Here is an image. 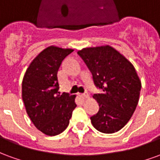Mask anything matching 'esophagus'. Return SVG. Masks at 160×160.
Instances as JSON below:
<instances>
[{"label":"esophagus","mask_w":160,"mask_h":160,"mask_svg":"<svg viewBox=\"0 0 160 160\" xmlns=\"http://www.w3.org/2000/svg\"><path fill=\"white\" fill-rule=\"evenodd\" d=\"M80 97H81V98H89V94H88V93L80 94Z\"/></svg>","instance_id":"34e87169"}]
</instances>
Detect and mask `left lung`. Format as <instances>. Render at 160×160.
Instances as JSON below:
<instances>
[{
	"label": "left lung",
	"instance_id": "obj_1",
	"mask_svg": "<svg viewBox=\"0 0 160 160\" xmlns=\"http://www.w3.org/2000/svg\"><path fill=\"white\" fill-rule=\"evenodd\" d=\"M102 92L92 98L99 111L91 118L97 130L116 133L127 124L136 109L141 81L134 65L111 45L83 48L78 51Z\"/></svg>",
	"mask_w": 160,
	"mask_h": 160
}]
</instances>
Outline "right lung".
Returning <instances> with one entry per match:
<instances>
[{"instance_id": "right-lung-1", "label": "right lung", "mask_w": 160, "mask_h": 160, "mask_svg": "<svg viewBox=\"0 0 160 160\" xmlns=\"http://www.w3.org/2000/svg\"><path fill=\"white\" fill-rule=\"evenodd\" d=\"M73 49L49 46L32 61L22 80V99L35 127L49 136L62 133L77 105L75 95L58 94L57 73Z\"/></svg>"}]
</instances>
